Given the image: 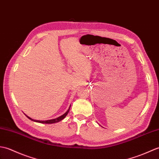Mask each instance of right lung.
Listing matches in <instances>:
<instances>
[{
    "mask_svg": "<svg viewBox=\"0 0 159 159\" xmlns=\"http://www.w3.org/2000/svg\"><path fill=\"white\" fill-rule=\"evenodd\" d=\"M70 105L69 106V108L68 109V110L66 111L64 114H62V116H59V117L56 118L52 119V120H37L32 119L31 118L29 117V116H28L26 115V114H25V115L26 116V117H27L28 118L30 119V120H32V121H34V122H39V123H43V124H53V123L58 122H60V121H61L62 120L64 119V118L66 117V115L68 114V113H69V110H70Z\"/></svg>",
    "mask_w": 159,
    "mask_h": 159,
    "instance_id": "add662e5",
    "label": "right lung"
}]
</instances>
